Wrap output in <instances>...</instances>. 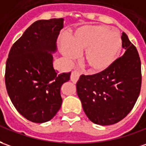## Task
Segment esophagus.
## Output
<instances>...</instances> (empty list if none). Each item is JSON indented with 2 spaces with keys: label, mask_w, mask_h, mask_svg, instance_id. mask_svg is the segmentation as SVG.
<instances>
[{
  "label": "esophagus",
  "mask_w": 146,
  "mask_h": 146,
  "mask_svg": "<svg viewBox=\"0 0 146 146\" xmlns=\"http://www.w3.org/2000/svg\"><path fill=\"white\" fill-rule=\"evenodd\" d=\"M79 76H80V74H79V71H72L71 75V80L73 82V83H76L78 81V79H79Z\"/></svg>",
  "instance_id": "obj_1"
}]
</instances>
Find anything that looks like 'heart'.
<instances>
[{
	"mask_svg": "<svg viewBox=\"0 0 146 146\" xmlns=\"http://www.w3.org/2000/svg\"><path fill=\"white\" fill-rule=\"evenodd\" d=\"M120 34L102 25H86L76 29L70 40H63L61 51L69 60L84 51L83 62L91 72H101L113 64L121 50Z\"/></svg>",
	"mask_w": 146,
	"mask_h": 146,
	"instance_id": "heart-1",
	"label": "heart"
}]
</instances>
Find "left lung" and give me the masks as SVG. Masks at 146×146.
<instances>
[{
    "mask_svg": "<svg viewBox=\"0 0 146 146\" xmlns=\"http://www.w3.org/2000/svg\"><path fill=\"white\" fill-rule=\"evenodd\" d=\"M121 40L125 50L123 56L106 70L82 75L76 83L84 112L98 125H113L121 121L131 111L140 94V57L125 33Z\"/></svg>",
    "mask_w": 146,
    "mask_h": 146,
    "instance_id": "left-lung-1",
    "label": "left lung"
}]
</instances>
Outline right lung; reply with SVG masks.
<instances>
[{
    "label": "right lung",
    "mask_w": 146,
    "mask_h": 146,
    "mask_svg": "<svg viewBox=\"0 0 146 146\" xmlns=\"http://www.w3.org/2000/svg\"><path fill=\"white\" fill-rule=\"evenodd\" d=\"M63 28V18L34 22L12 46L6 61L8 94L18 112L33 122L50 121L62 105L60 89L71 72L59 75L52 53Z\"/></svg>",
    "instance_id": "add662e5"
}]
</instances>
